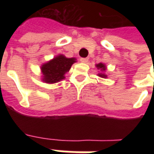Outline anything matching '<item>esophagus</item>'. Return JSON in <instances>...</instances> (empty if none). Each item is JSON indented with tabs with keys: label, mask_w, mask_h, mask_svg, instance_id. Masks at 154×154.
Listing matches in <instances>:
<instances>
[{
	"label": "esophagus",
	"mask_w": 154,
	"mask_h": 154,
	"mask_svg": "<svg viewBox=\"0 0 154 154\" xmlns=\"http://www.w3.org/2000/svg\"><path fill=\"white\" fill-rule=\"evenodd\" d=\"M80 61L82 63H87V62H88V58H87V57H82L80 59Z\"/></svg>",
	"instance_id": "obj_1"
}]
</instances>
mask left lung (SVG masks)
<instances>
[{
	"instance_id": "1",
	"label": "left lung",
	"mask_w": 154,
	"mask_h": 154,
	"mask_svg": "<svg viewBox=\"0 0 154 154\" xmlns=\"http://www.w3.org/2000/svg\"><path fill=\"white\" fill-rule=\"evenodd\" d=\"M96 67H97V69H99V70L102 71V72H105V71L106 70V65L104 63H98L96 65ZM98 76L100 77H103V78H106L107 77V75H106L105 73H99L98 74Z\"/></svg>"
}]
</instances>
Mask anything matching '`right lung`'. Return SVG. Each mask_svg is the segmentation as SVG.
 <instances>
[{
    "label": "right lung",
    "mask_w": 154,
    "mask_h": 154,
    "mask_svg": "<svg viewBox=\"0 0 154 154\" xmlns=\"http://www.w3.org/2000/svg\"><path fill=\"white\" fill-rule=\"evenodd\" d=\"M74 63H76L75 57L67 58L62 54L57 55L41 66V72L43 74L42 81L49 84L60 82L65 78L64 75L70 70Z\"/></svg>",
    "instance_id": "obj_1"
}]
</instances>
